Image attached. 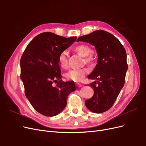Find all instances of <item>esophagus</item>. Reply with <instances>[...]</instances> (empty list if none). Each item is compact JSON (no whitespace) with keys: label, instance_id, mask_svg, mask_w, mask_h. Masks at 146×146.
Masks as SVG:
<instances>
[{"label":"esophagus","instance_id":"obj_1","mask_svg":"<svg viewBox=\"0 0 146 146\" xmlns=\"http://www.w3.org/2000/svg\"><path fill=\"white\" fill-rule=\"evenodd\" d=\"M77 86L78 88H80V87L83 86V85H82V84H80V83H77Z\"/></svg>","mask_w":146,"mask_h":146}]
</instances>
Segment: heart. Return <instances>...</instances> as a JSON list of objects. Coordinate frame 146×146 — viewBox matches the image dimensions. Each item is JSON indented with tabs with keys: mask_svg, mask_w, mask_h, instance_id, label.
I'll use <instances>...</instances> for the list:
<instances>
[{
	"mask_svg": "<svg viewBox=\"0 0 146 146\" xmlns=\"http://www.w3.org/2000/svg\"><path fill=\"white\" fill-rule=\"evenodd\" d=\"M77 54L82 57H85V61L87 64H92L95 60V56L92 54V49L90 46L85 44L78 45L74 49ZM58 63L60 67L66 69L68 68L69 63L67 58V54L66 51L61 52L58 55ZM89 72L87 69L82 68L79 69H72L66 73L65 77L69 80H72L76 82H82L86 75Z\"/></svg>",
	"mask_w": 146,
	"mask_h": 146,
	"instance_id": "obj_1",
	"label": "heart"
}]
</instances>
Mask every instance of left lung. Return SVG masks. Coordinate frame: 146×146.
Instances as JSON below:
<instances>
[{
    "instance_id": "1",
    "label": "left lung",
    "mask_w": 146,
    "mask_h": 146,
    "mask_svg": "<svg viewBox=\"0 0 146 146\" xmlns=\"http://www.w3.org/2000/svg\"><path fill=\"white\" fill-rule=\"evenodd\" d=\"M80 41L93 45L98 55V64L88 77L96 80L89 84L94 93L85 105L93 113H104L112 107L124 85L126 51L118 39L102 30L80 36L77 41Z\"/></svg>"
}]
</instances>
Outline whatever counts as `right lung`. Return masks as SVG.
I'll return each instance as SVG.
<instances>
[{"label": "right lung", "mask_w": 146, "mask_h": 146, "mask_svg": "<svg viewBox=\"0 0 146 146\" xmlns=\"http://www.w3.org/2000/svg\"><path fill=\"white\" fill-rule=\"evenodd\" d=\"M76 39V36L66 38L44 32L34 38L21 56V78L25 96L35 110L44 116H54L62 111L68 96L76 90L74 82L61 80L58 60L60 53ZM54 82L57 83L56 87L52 85Z\"/></svg>", "instance_id": "obj_1"}]
</instances>
